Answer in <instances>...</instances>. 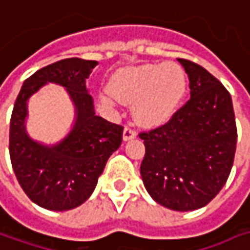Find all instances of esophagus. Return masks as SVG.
Returning <instances> with one entry per match:
<instances>
[{"instance_id": "34e87169", "label": "esophagus", "mask_w": 250, "mask_h": 250, "mask_svg": "<svg viewBox=\"0 0 250 250\" xmlns=\"http://www.w3.org/2000/svg\"><path fill=\"white\" fill-rule=\"evenodd\" d=\"M136 137H137L136 130H133L131 127H125V131H123V140H125V141H128V140L136 138Z\"/></svg>"}]
</instances>
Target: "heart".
I'll use <instances>...</instances> for the list:
<instances>
[{
    "label": "heart",
    "mask_w": 250,
    "mask_h": 250,
    "mask_svg": "<svg viewBox=\"0 0 250 250\" xmlns=\"http://www.w3.org/2000/svg\"><path fill=\"white\" fill-rule=\"evenodd\" d=\"M189 88L186 71L176 62L146 64L120 71L110 81V92L133 104L138 125L155 127L169 122L180 109ZM104 104L113 107L111 93L102 95Z\"/></svg>",
    "instance_id": "1"
}]
</instances>
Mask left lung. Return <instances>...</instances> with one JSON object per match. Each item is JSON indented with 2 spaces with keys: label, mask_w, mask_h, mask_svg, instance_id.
<instances>
[{
  "label": "left lung",
  "mask_w": 250,
  "mask_h": 250,
  "mask_svg": "<svg viewBox=\"0 0 250 250\" xmlns=\"http://www.w3.org/2000/svg\"><path fill=\"white\" fill-rule=\"evenodd\" d=\"M178 61L189 77L190 99L168 123L140 133L146 146L140 173L158 204L193 211L223 189L238 133L232 99L223 83L199 64Z\"/></svg>",
  "instance_id": "left-lung-1"
}]
</instances>
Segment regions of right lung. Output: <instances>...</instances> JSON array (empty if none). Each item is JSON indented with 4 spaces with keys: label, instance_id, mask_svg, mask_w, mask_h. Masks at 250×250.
<instances>
[{
    "label": "right lung",
    "instance_id": "obj_1",
    "mask_svg": "<svg viewBox=\"0 0 250 250\" xmlns=\"http://www.w3.org/2000/svg\"><path fill=\"white\" fill-rule=\"evenodd\" d=\"M98 61L64 59L43 67L23 82L9 125V157L21 188L38 206L65 211L81 206L96 188L109 157L120 146L123 125L95 114L85 81ZM47 82L67 89L76 123L60 143L44 146L26 133L27 101Z\"/></svg>",
    "mask_w": 250,
    "mask_h": 250
}]
</instances>
